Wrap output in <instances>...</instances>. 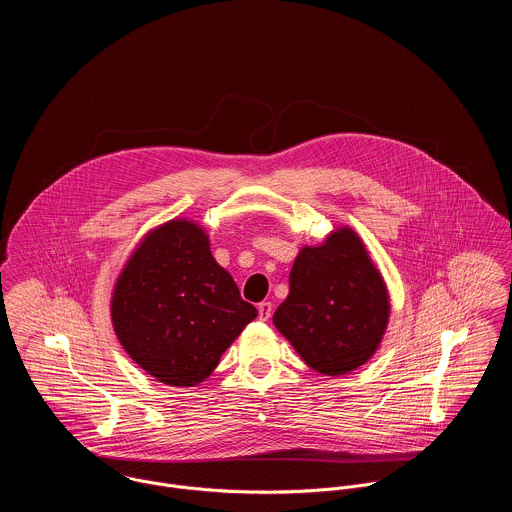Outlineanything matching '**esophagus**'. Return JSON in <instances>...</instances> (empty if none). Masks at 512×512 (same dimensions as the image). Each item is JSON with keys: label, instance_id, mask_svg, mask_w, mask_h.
I'll list each match as a JSON object with an SVG mask.
<instances>
[{"label": "esophagus", "instance_id": "esophagus-1", "mask_svg": "<svg viewBox=\"0 0 512 512\" xmlns=\"http://www.w3.org/2000/svg\"><path fill=\"white\" fill-rule=\"evenodd\" d=\"M272 311H274V307H272L270 301H262V303L258 305V315H260L262 321H268V319L272 317Z\"/></svg>", "mask_w": 512, "mask_h": 512}]
</instances>
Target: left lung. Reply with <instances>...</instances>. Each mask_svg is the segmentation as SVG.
Returning <instances> with one entry per match:
<instances>
[{
	"label": "left lung",
	"mask_w": 512,
	"mask_h": 512,
	"mask_svg": "<svg viewBox=\"0 0 512 512\" xmlns=\"http://www.w3.org/2000/svg\"><path fill=\"white\" fill-rule=\"evenodd\" d=\"M388 317L386 284L359 234L343 226L299 250L290 293L272 319L305 365L339 376L376 353Z\"/></svg>",
	"instance_id": "1"
}]
</instances>
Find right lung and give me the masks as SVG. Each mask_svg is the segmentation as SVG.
Here are the masks:
<instances>
[{
	"label": "right lung",
	"mask_w": 512,
	"mask_h": 512,
	"mask_svg": "<svg viewBox=\"0 0 512 512\" xmlns=\"http://www.w3.org/2000/svg\"><path fill=\"white\" fill-rule=\"evenodd\" d=\"M110 307L124 351L171 386L203 382L258 315L213 258L205 230L187 219L147 232L114 286Z\"/></svg>",
	"instance_id": "add662e5"
}]
</instances>
